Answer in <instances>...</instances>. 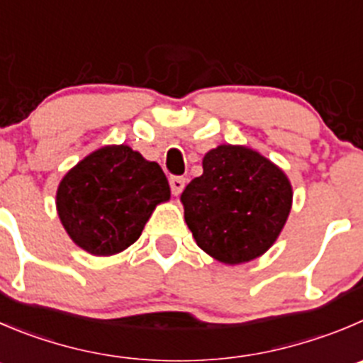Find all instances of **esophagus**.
I'll return each instance as SVG.
<instances>
[{
    "label": "esophagus",
    "instance_id": "34e87169",
    "mask_svg": "<svg viewBox=\"0 0 363 363\" xmlns=\"http://www.w3.org/2000/svg\"><path fill=\"white\" fill-rule=\"evenodd\" d=\"M169 185H171L172 194L179 196L182 191L185 189V178L184 176H171V178H169Z\"/></svg>",
    "mask_w": 363,
    "mask_h": 363
}]
</instances>
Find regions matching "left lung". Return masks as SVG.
<instances>
[{
    "label": "left lung",
    "instance_id": "left-lung-1",
    "mask_svg": "<svg viewBox=\"0 0 363 363\" xmlns=\"http://www.w3.org/2000/svg\"><path fill=\"white\" fill-rule=\"evenodd\" d=\"M182 203L198 246L233 265L274 244L291 212L292 187L260 153L226 144L205 155L203 174L185 187Z\"/></svg>",
    "mask_w": 363,
    "mask_h": 363
}]
</instances>
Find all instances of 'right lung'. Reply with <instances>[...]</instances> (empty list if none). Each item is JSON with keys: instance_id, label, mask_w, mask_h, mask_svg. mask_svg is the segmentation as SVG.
I'll return each instance as SVG.
<instances>
[{"instance_id": "obj_1", "label": "right lung", "mask_w": 363, "mask_h": 363, "mask_svg": "<svg viewBox=\"0 0 363 363\" xmlns=\"http://www.w3.org/2000/svg\"><path fill=\"white\" fill-rule=\"evenodd\" d=\"M169 196L160 165L121 144L94 151L64 176L57 208L82 250L108 257L139 239L155 206Z\"/></svg>"}]
</instances>
